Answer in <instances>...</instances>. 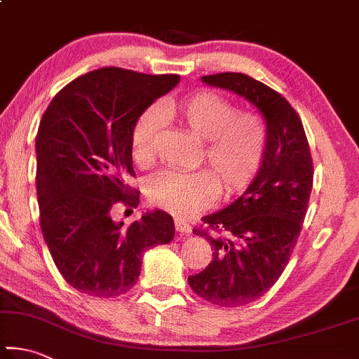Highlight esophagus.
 Segmentation results:
<instances>
[{
  "label": "esophagus",
  "mask_w": 359,
  "mask_h": 359,
  "mask_svg": "<svg viewBox=\"0 0 359 359\" xmlns=\"http://www.w3.org/2000/svg\"><path fill=\"white\" fill-rule=\"evenodd\" d=\"M174 224H175V231H177V232L185 233V236H190V233H191V226L188 224L187 221L177 218L174 221Z\"/></svg>",
  "instance_id": "34e87169"
}]
</instances>
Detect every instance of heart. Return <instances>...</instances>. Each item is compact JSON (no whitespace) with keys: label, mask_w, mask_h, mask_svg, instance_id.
Wrapping results in <instances>:
<instances>
[{"label":"heart","mask_w":359,"mask_h":359,"mask_svg":"<svg viewBox=\"0 0 359 359\" xmlns=\"http://www.w3.org/2000/svg\"><path fill=\"white\" fill-rule=\"evenodd\" d=\"M194 138L202 141L199 163L207 171H160L146 182L151 204L175 217H193L210 207L218 193L232 198L243 193L256 179L269 149V127L262 116L240 111L237 103L213 90H196L182 100H169L161 107ZM161 130V117L147 109L132 130V155L138 166L155 160V142Z\"/></svg>","instance_id":"heart-1"}]
</instances>
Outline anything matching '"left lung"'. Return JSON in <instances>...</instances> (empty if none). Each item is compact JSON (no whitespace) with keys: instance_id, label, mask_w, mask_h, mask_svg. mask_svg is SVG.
I'll return each instance as SVG.
<instances>
[{"instance_id":"1","label":"left lung","mask_w":359,"mask_h":359,"mask_svg":"<svg viewBox=\"0 0 359 359\" xmlns=\"http://www.w3.org/2000/svg\"><path fill=\"white\" fill-rule=\"evenodd\" d=\"M202 81L245 97L270 133L264 165L248 190L193 229L210 242L213 257L188 284L205 302L236 308L262 297L287 266L308 212L314 166L302 119L281 94L233 72Z\"/></svg>"}]
</instances>
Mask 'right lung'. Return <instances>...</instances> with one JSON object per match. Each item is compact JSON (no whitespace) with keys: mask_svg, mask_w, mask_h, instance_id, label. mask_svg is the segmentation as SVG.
<instances>
[{"mask_svg":"<svg viewBox=\"0 0 359 359\" xmlns=\"http://www.w3.org/2000/svg\"><path fill=\"white\" fill-rule=\"evenodd\" d=\"M180 76L103 67L57 93L36 136L41 229L62 278L90 297L113 298L138 281L142 252L174 238L166 212L128 227L114 223L116 204L136 207L132 130L138 117Z\"/></svg>","mask_w":359,"mask_h":359,"instance_id":"1","label":"right lung"}]
</instances>
